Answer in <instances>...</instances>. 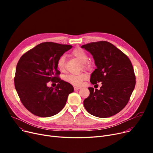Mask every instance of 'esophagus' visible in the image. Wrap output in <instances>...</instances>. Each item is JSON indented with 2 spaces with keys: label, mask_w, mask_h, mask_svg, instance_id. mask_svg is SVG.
I'll list each match as a JSON object with an SVG mask.
<instances>
[{
  "label": "esophagus",
  "mask_w": 153,
  "mask_h": 153,
  "mask_svg": "<svg viewBox=\"0 0 153 153\" xmlns=\"http://www.w3.org/2000/svg\"><path fill=\"white\" fill-rule=\"evenodd\" d=\"M74 89L75 91H77L79 89H81V87H74Z\"/></svg>",
  "instance_id": "34e87169"
}]
</instances>
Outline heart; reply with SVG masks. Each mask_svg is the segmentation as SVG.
Returning a JSON list of instances; mask_svg holds the SVG:
<instances>
[{
	"label": "heart",
	"instance_id": "obj_1",
	"mask_svg": "<svg viewBox=\"0 0 153 153\" xmlns=\"http://www.w3.org/2000/svg\"><path fill=\"white\" fill-rule=\"evenodd\" d=\"M71 55L81 62L82 68L84 70L91 71L93 68V64L88 60V55L87 53L82 48H77L71 53ZM66 59L64 56H61L58 59L56 67L61 72H64L66 70ZM87 79V75L85 73H81L77 75H69L66 77V81L69 84L74 86H81L83 82Z\"/></svg>",
	"mask_w": 153,
	"mask_h": 153
}]
</instances>
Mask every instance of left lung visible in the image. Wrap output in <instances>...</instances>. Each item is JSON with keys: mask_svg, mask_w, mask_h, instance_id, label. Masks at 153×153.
I'll list each match as a JSON object with an SVG mask.
<instances>
[{"mask_svg": "<svg viewBox=\"0 0 153 153\" xmlns=\"http://www.w3.org/2000/svg\"><path fill=\"white\" fill-rule=\"evenodd\" d=\"M81 48L92 54L97 66L91 74V82H102V84L100 90L88 88L90 95L84 100L85 108L100 118L118 114L126 105L135 87L136 78L130 59L105 41L87 43Z\"/></svg>", "mask_w": 153, "mask_h": 153, "instance_id": "8db88e82", "label": "left lung"}]
</instances>
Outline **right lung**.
Segmentation results:
<instances>
[{"label": "right lung", "instance_id": "1", "mask_svg": "<svg viewBox=\"0 0 153 153\" xmlns=\"http://www.w3.org/2000/svg\"><path fill=\"white\" fill-rule=\"evenodd\" d=\"M72 46L53 42L40 43L23 54L16 67L14 82L21 102L31 114L49 117L65 106L72 85L61 80L56 67L58 59ZM57 83L54 88L48 82Z\"/></svg>", "mask_w": 153, "mask_h": 153}]
</instances>
